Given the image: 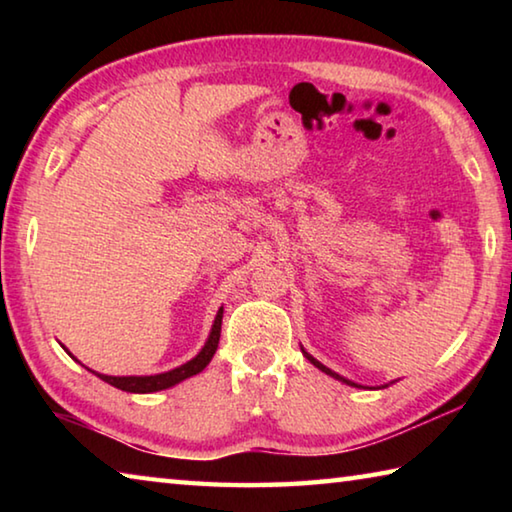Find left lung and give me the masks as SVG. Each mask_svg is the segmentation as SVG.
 <instances>
[{
    "label": "left lung",
    "mask_w": 512,
    "mask_h": 512,
    "mask_svg": "<svg viewBox=\"0 0 512 512\" xmlns=\"http://www.w3.org/2000/svg\"><path fill=\"white\" fill-rule=\"evenodd\" d=\"M300 350H302V354H305V357H307V361L309 363H314V366L320 370V372H325V375H329V377H334V379H339V381H343V384H348V386H357V388H363L361 384H354V381L352 379H345V377H341L339 375V372H334L332 368H327V366H323V363H320L318 359H314V357H311V354L305 350V348H302V345H300ZM391 384H395V381H391ZM391 384H384V386H377V388H388V386H391Z\"/></svg>",
    "instance_id": "8db88e82"
}]
</instances>
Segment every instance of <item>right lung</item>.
Instances as JSON below:
<instances>
[{"instance_id": "1", "label": "right lung", "mask_w": 512, "mask_h": 512, "mask_svg": "<svg viewBox=\"0 0 512 512\" xmlns=\"http://www.w3.org/2000/svg\"><path fill=\"white\" fill-rule=\"evenodd\" d=\"M221 320H223V307L216 311V318H214V323H212L210 336H207V341H205V345L201 348V352H198L194 359H189L187 363H183V366H178V368H173V370L158 372V375H126V377L101 375V372H97V370H90V368L88 370L94 372V375H97L99 379L106 381V384L115 386V388H119V391H126V393H158V391H164V388L176 386V384H180V381H185V379L194 377V375H198V372L205 370L207 363L212 361L216 348H219ZM63 348H65V345H63ZM65 352L74 361H79L67 348H65Z\"/></svg>"}]
</instances>
